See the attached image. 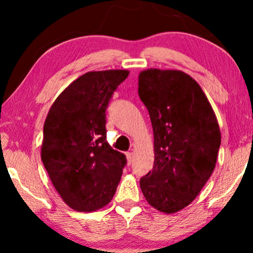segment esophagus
I'll use <instances>...</instances> for the list:
<instances>
[{
  "label": "esophagus",
  "instance_id": "34e87169",
  "mask_svg": "<svg viewBox=\"0 0 253 253\" xmlns=\"http://www.w3.org/2000/svg\"><path fill=\"white\" fill-rule=\"evenodd\" d=\"M126 159H127V164L131 165V162H132V153H131V152H126Z\"/></svg>",
  "mask_w": 253,
  "mask_h": 253
}]
</instances>
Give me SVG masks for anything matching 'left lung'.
I'll use <instances>...</instances> for the list:
<instances>
[{
	"instance_id": "obj_1",
	"label": "left lung",
	"mask_w": 253,
	"mask_h": 253,
	"mask_svg": "<svg viewBox=\"0 0 253 253\" xmlns=\"http://www.w3.org/2000/svg\"><path fill=\"white\" fill-rule=\"evenodd\" d=\"M138 94L154 133L153 169L140 189L154 209L175 213L192 203L215 168L219 124L198 83L182 71L140 72Z\"/></svg>"
}]
</instances>
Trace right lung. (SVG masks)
Wrapping results in <instances>:
<instances>
[{"label":"right lung","mask_w":253,"mask_h":253,"mask_svg":"<svg viewBox=\"0 0 253 253\" xmlns=\"http://www.w3.org/2000/svg\"><path fill=\"white\" fill-rule=\"evenodd\" d=\"M129 71H92L58 95L43 126L41 159L71 209L92 212L113 199L126 155L107 141L106 110Z\"/></svg>","instance_id":"add662e5"}]
</instances>
